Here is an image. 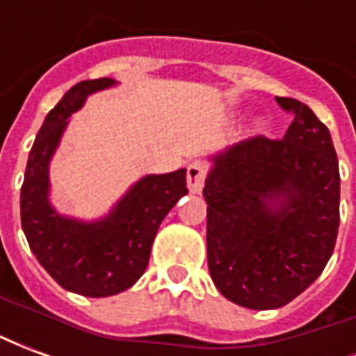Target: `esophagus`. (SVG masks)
Instances as JSON below:
<instances>
[{
    "mask_svg": "<svg viewBox=\"0 0 356 356\" xmlns=\"http://www.w3.org/2000/svg\"><path fill=\"white\" fill-rule=\"evenodd\" d=\"M208 175V168L202 162H193L186 168V185L191 193H200Z\"/></svg>",
    "mask_w": 356,
    "mask_h": 356,
    "instance_id": "34e87169",
    "label": "esophagus"
}]
</instances>
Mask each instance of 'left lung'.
Wrapping results in <instances>:
<instances>
[{
  "instance_id": "left-lung-1",
  "label": "left lung",
  "mask_w": 356,
  "mask_h": 356,
  "mask_svg": "<svg viewBox=\"0 0 356 356\" xmlns=\"http://www.w3.org/2000/svg\"><path fill=\"white\" fill-rule=\"evenodd\" d=\"M293 116L284 139L254 135L213 158L208 267L225 298L278 309L321 276L339 229V165L326 125L303 102L276 97Z\"/></svg>"
}]
</instances>
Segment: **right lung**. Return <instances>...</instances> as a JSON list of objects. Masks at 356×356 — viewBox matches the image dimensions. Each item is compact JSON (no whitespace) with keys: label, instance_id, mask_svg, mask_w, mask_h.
I'll use <instances>...</instances> for the list:
<instances>
[{"label":"right lung","instance_id":"obj_1","mask_svg":"<svg viewBox=\"0 0 356 356\" xmlns=\"http://www.w3.org/2000/svg\"><path fill=\"white\" fill-rule=\"evenodd\" d=\"M114 86V80L76 83L51 110L35 135L20 188V221L30 250L65 290L86 298H106L131 288L145 273L158 227L186 188V170L140 179L106 219L80 223L49 206L47 165L68 116L86 97Z\"/></svg>","mask_w":356,"mask_h":356}]
</instances>
